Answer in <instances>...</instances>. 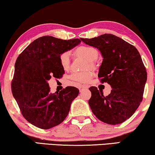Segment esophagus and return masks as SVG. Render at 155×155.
I'll use <instances>...</instances> for the list:
<instances>
[{"label": "esophagus", "mask_w": 155, "mask_h": 155, "mask_svg": "<svg viewBox=\"0 0 155 155\" xmlns=\"http://www.w3.org/2000/svg\"><path fill=\"white\" fill-rule=\"evenodd\" d=\"M87 86H85V85H81V86H79L78 87V89H79V90L81 91H82L83 89H87Z\"/></svg>", "instance_id": "esophagus-1"}]
</instances>
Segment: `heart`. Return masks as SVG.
<instances>
[{"mask_svg":"<svg viewBox=\"0 0 155 155\" xmlns=\"http://www.w3.org/2000/svg\"><path fill=\"white\" fill-rule=\"evenodd\" d=\"M75 55L84 57V59L88 60L89 64L87 66L94 67L95 66V59H97L98 56V51L94 47L89 45H81L78 47L74 50ZM59 61L60 66L65 71L68 70L71 66L70 54L68 51L62 52L59 57ZM92 73L91 71H82V72H75L72 73L70 78L76 84H82L87 83L90 80Z\"/></svg>","mask_w":155,"mask_h":155,"instance_id":"obj_1","label":"heart"}]
</instances>
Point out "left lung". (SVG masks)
Wrapping results in <instances>:
<instances>
[{
  "label": "left lung",
  "instance_id": "left-lung-1",
  "mask_svg": "<svg viewBox=\"0 0 155 155\" xmlns=\"http://www.w3.org/2000/svg\"><path fill=\"white\" fill-rule=\"evenodd\" d=\"M81 40L100 50L104 59L98 77L113 88L106 96L97 87L89 88L91 111L103 122L121 124L133 115L143 101L147 71L140 54L135 47L113 34Z\"/></svg>",
  "mask_w": 155,
  "mask_h": 155
}]
</instances>
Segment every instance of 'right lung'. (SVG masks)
<instances>
[{
    "instance_id": "right-lung-1",
    "label": "right lung",
    "mask_w": 155,
    "mask_h": 155,
    "mask_svg": "<svg viewBox=\"0 0 155 155\" xmlns=\"http://www.w3.org/2000/svg\"><path fill=\"white\" fill-rule=\"evenodd\" d=\"M81 42L80 39L62 40L45 35L31 42L15 62L11 89L22 115L31 124L42 129L57 126L70 110L79 89L67 87L51 94L48 81L65 73L59 57Z\"/></svg>"
}]
</instances>
